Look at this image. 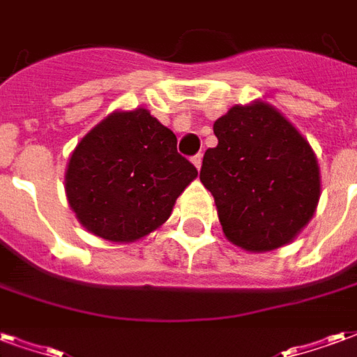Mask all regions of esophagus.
I'll return each mask as SVG.
<instances>
[{
	"mask_svg": "<svg viewBox=\"0 0 357 357\" xmlns=\"http://www.w3.org/2000/svg\"><path fill=\"white\" fill-rule=\"evenodd\" d=\"M191 160H192V165L197 166V168H199V170H200V166H202V155H200V153H199V155H195V157H192Z\"/></svg>",
	"mask_w": 357,
	"mask_h": 357,
	"instance_id": "34e87169",
	"label": "esophagus"
}]
</instances>
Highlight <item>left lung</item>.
<instances>
[{"label": "left lung", "instance_id": "1", "mask_svg": "<svg viewBox=\"0 0 357 357\" xmlns=\"http://www.w3.org/2000/svg\"><path fill=\"white\" fill-rule=\"evenodd\" d=\"M218 145L202 158L225 236L248 252L291 242L314 215L319 168L295 126L263 102L234 105L213 123Z\"/></svg>", "mask_w": 357, "mask_h": 357}]
</instances>
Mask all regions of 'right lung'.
<instances>
[{
    "instance_id": "add662e5",
    "label": "right lung",
    "mask_w": 357,
    "mask_h": 357,
    "mask_svg": "<svg viewBox=\"0 0 357 357\" xmlns=\"http://www.w3.org/2000/svg\"><path fill=\"white\" fill-rule=\"evenodd\" d=\"M199 170L176 134L147 109L104 119L71 153L66 195L81 225L112 242H134L170 218Z\"/></svg>"
}]
</instances>
